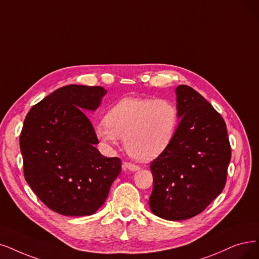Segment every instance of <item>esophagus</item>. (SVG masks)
<instances>
[{"label": "esophagus", "instance_id": "esophagus-1", "mask_svg": "<svg viewBox=\"0 0 259 259\" xmlns=\"http://www.w3.org/2000/svg\"><path fill=\"white\" fill-rule=\"evenodd\" d=\"M122 168H123V170H130V171H133V172L138 171L140 169L137 164H134V163H131V162H124L122 164Z\"/></svg>", "mask_w": 259, "mask_h": 259}]
</instances>
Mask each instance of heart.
Segmentation results:
<instances>
[{"label":"heart","instance_id":"b5f03b06","mask_svg":"<svg viewBox=\"0 0 259 259\" xmlns=\"http://www.w3.org/2000/svg\"><path fill=\"white\" fill-rule=\"evenodd\" d=\"M179 124V109L172 101L126 98L106 113L105 122L97 124L95 134L108 149L124 139V147L133 158L149 161L169 148Z\"/></svg>","mask_w":259,"mask_h":259}]
</instances>
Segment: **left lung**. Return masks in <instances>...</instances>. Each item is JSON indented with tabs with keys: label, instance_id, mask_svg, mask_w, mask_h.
<instances>
[{
	"label": "left lung",
	"instance_id": "obj_1",
	"mask_svg": "<svg viewBox=\"0 0 259 259\" xmlns=\"http://www.w3.org/2000/svg\"><path fill=\"white\" fill-rule=\"evenodd\" d=\"M175 92L181 121L169 148L151 162L149 205L159 218L181 221L202 212L224 189L231 146L211 104L187 85Z\"/></svg>",
	"mask_w": 259,
	"mask_h": 259
}]
</instances>
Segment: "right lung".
<instances>
[{"mask_svg":"<svg viewBox=\"0 0 259 259\" xmlns=\"http://www.w3.org/2000/svg\"><path fill=\"white\" fill-rule=\"evenodd\" d=\"M107 90L68 85L34 105L20 135L24 178L53 211L71 217L94 214L104 204L121 172L118 157L96 148L95 128L85 115L95 111Z\"/></svg>","mask_w":259,"mask_h":259,"instance_id":"obj_1","label":"right lung"}]
</instances>
